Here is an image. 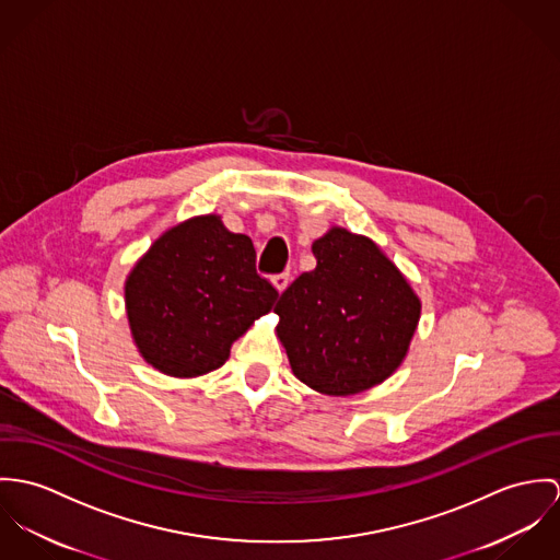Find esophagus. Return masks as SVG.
<instances>
[{"label":"esophagus","mask_w":560,"mask_h":560,"mask_svg":"<svg viewBox=\"0 0 560 560\" xmlns=\"http://www.w3.org/2000/svg\"><path fill=\"white\" fill-rule=\"evenodd\" d=\"M288 283H290V275H288V272H281V275H275V277H272V285L277 288L279 294L288 288Z\"/></svg>","instance_id":"esophagus-1"}]
</instances>
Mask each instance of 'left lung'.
Listing matches in <instances>:
<instances>
[{"instance_id":"left-lung-1","label":"left lung","mask_w":560,"mask_h":560,"mask_svg":"<svg viewBox=\"0 0 560 560\" xmlns=\"http://www.w3.org/2000/svg\"><path fill=\"white\" fill-rule=\"evenodd\" d=\"M311 250L317 266L275 307L277 337L294 375L313 390L363 393L406 359L421 301L368 236L330 228Z\"/></svg>"}]
</instances>
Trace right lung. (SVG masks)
Listing matches in <instances>:
<instances>
[{"mask_svg":"<svg viewBox=\"0 0 560 560\" xmlns=\"http://www.w3.org/2000/svg\"><path fill=\"white\" fill-rule=\"evenodd\" d=\"M277 296L255 270L249 236L232 234L217 214L192 217L159 236L125 285L139 354L174 377L219 370Z\"/></svg>","mask_w":560,"mask_h":560,"instance_id":"1","label":"right lung"}]
</instances>
